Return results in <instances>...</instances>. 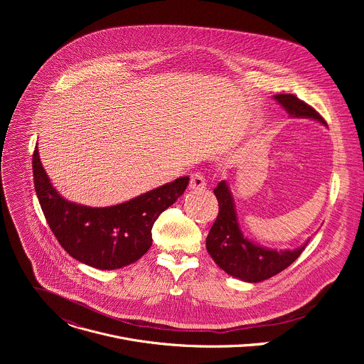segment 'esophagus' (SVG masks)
<instances>
[{
	"label": "esophagus",
	"mask_w": 364,
	"mask_h": 364,
	"mask_svg": "<svg viewBox=\"0 0 364 364\" xmlns=\"http://www.w3.org/2000/svg\"><path fill=\"white\" fill-rule=\"evenodd\" d=\"M204 187H205L204 174L200 173V171H196V173L191 176L190 188H193V190H200V188H204Z\"/></svg>",
	"instance_id": "obj_1"
}]
</instances>
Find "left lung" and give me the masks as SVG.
Instances as JSON below:
<instances>
[{
  "mask_svg": "<svg viewBox=\"0 0 364 364\" xmlns=\"http://www.w3.org/2000/svg\"><path fill=\"white\" fill-rule=\"evenodd\" d=\"M282 108L295 118H311L323 124L324 118L308 103L291 93L274 96ZM219 201L218 218L207 235L205 247L213 261L229 275L246 282H261L287 269L302 253L309 239L294 250H272L246 239L239 228L235 203L226 181L215 188Z\"/></svg>",
  "mask_w": 364,
  "mask_h": 364,
  "instance_id": "left-lung-1",
  "label": "left lung"
}]
</instances>
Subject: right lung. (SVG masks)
<instances>
[{"label": "right lung", "mask_w": 364, "mask_h": 364, "mask_svg": "<svg viewBox=\"0 0 364 364\" xmlns=\"http://www.w3.org/2000/svg\"><path fill=\"white\" fill-rule=\"evenodd\" d=\"M33 176L44 218L62 247L97 269H118L138 261L152 245L155 220L188 184V177H180L117 205L86 207L58 194L40 163L37 146Z\"/></svg>", "instance_id": "right-lung-1"}]
</instances>
